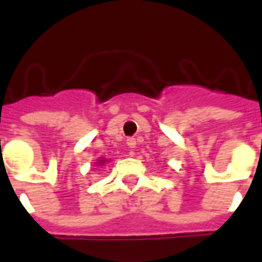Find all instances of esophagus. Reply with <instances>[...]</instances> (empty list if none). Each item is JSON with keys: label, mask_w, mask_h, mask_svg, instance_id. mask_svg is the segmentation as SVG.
<instances>
[{"label": "esophagus", "mask_w": 262, "mask_h": 262, "mask_svg": "<svg viewBox=\"0 0 262 262\" xmlns=\"http://www.w3.org/2000/svg\"><path fill=\"white\" fill-rule=\"evenodd\" d=\"M126 143H127V146L130 148L136 147V139H133V137H129V139L126 140Z\"/></svg>", "instance_id": "1"}]
</instances>
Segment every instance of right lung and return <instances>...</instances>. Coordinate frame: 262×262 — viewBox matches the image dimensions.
Returning a JSON list of instances; mask_svg holds the SVG:
<instances>
[{
	"label": "right lung",
	"mask_w": 262,
	"mask_h": 262,
	"mask_svg": "<svg viewBox=\"0 0 262 262\" xmlns=\"http://www.w3.org/2000/svg\"><path fill=\"white\" fill-rule=\"evenodd\" d=\"M103 163H105V160H99V161H98V164H103Z\"/></svg>",
	"instance_id": "1"
}]
</instances>
